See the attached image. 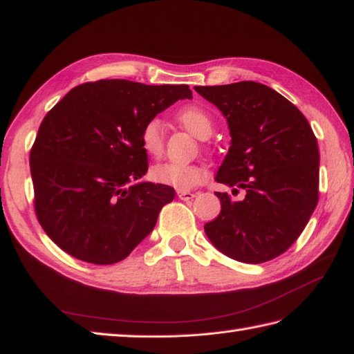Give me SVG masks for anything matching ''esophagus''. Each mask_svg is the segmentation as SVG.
Wrapping results in <instances>:
<instances>
[{"mask_svg": "<svg viewBox=\"0 0 354 354\" xmlns=\"http://www.w3.org/2000/svg\"><path fill=\"white\" fill-rule=\"evenodd\" d=\"M178 196L181 201H192L194 196H196V193L187 192V190H178Z\"/></svg>", "mask_w": 354, "mask_h": 354, "instance_id": "1", "label": "esophagus"}]
</instances>
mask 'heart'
<instances>
[{
    "label": "heart",
    "mask_w": 354,
    "mask_h": 354,
    "mask_svg": "<svg viewBox=\"0 0 354 354\" xmlns=\"http://www.w3.org/2000/svg\"><path fill=\"white\" fill-rule=\"evenodd\" d=\"M176 120L183 127H185L196 138L205 140L213 132L214 122L208 112L192 104L179 109ZM140 142L145 152L150 156L158 158L164 150V135L162 123L158 118H152L142 126L140 132ZM155 183L170 185L176 190H190L202 183L207 181V170L198 164H175V162H161L155 165L150 171Z\"/></svg>",
    "instance_id": "heart-1"
}]
</instances>
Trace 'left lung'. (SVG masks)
Returning <instances> with one entry per match:
<instances>
[{"label": "left lung", "instance_id": "8db88e82", "mask_svg": "<svg viewBox=\"0 0 354 354\" xmlns=\"http://www.w3.org/2000/svg\"><path fill=\"white\" fill-rule=\"evenodd\" d=\"M227 118L231 146L216 181L246 192L242 201L216 193L222 209L205 223L209 242L242 263L283 254L318 204V142L306 117L275 89L245 80L194 86Z\"/></svg>", "mask_w": 354, "mask_h": 354}]
</instances>
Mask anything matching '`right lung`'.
<instances>
[{"label":"right lung","instance_id":"right-lung-1","mask_svg":"<svg viewBox=\"0 0 354 354\" xmlns=\"http://www.w3.org/2000/svg\"><path fill=\"white\" fill-rule=\"evenodd\" d=\"M187 85L112 79L73 88L39 126L30 152L35 209L47 236L94 265L126 259L156 225L175 189L142 181L140 132L183 99Z\"/></svg>","mask_w":354,"mask_h":354}]
</instances>
